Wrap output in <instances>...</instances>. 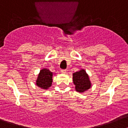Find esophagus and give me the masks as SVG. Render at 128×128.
Here are the masks:
<instances>
[{"mask_svg": "<svg viewBox=\"0 0 128 128\" xmlns=\"http://www.w3.org/2000/svg\"><path fill=\"white\" fill-rule=\"evenodd\" d=\"M66 72H67L66 70H61V72H62V73H64V74H65V73H66Z\"/></svg>", "mask_w": 128, "mask_h": 128, "instance_id": "1", "label": "esophagus"}]
</instances>
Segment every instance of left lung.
Returning <instances> with one entry per match:
<instances>
[{"mask_svg": "<svg viewBox=\"0 0 128 128\" xmlns=\"http://www.w3.org/2000/svg\"><path fill=\"white\" fill-rule=\"evenodd\" d=\"M72 80L76 90L78 92H84L91 87V83L88 74L84 70L74 72L72 74Z\"/></svg>", "mask_w": 128, "mask_h": 128, "instance_id": "1", "label": "left lung"}]
</instances>
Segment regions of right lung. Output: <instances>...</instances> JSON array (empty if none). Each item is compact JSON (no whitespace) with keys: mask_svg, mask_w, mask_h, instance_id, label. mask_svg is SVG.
Here are the masks:
<instances>
[{"mask_svg":"<svg viewBox=\"0 0 128 128\" xmlns=\"http://www.w3.org/2000/svg\"><path fill=\"white\" fill-rule=\"evenodd\" d=\"M52 72L47 69H42L36 80V85L43 89H48L52 84Z\"/></svg>","mask_w":128,"mask_h":128,"instance_id":"1","label":"right lung"}]
</instances>
